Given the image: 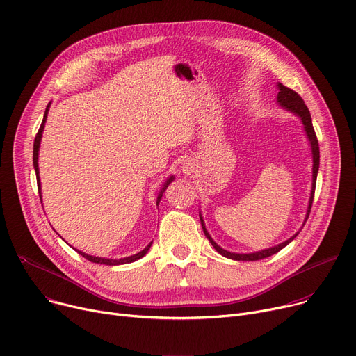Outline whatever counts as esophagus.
Masks as SVG:
<instances>
[{
    "label": "esophagus",
    "instance_id": "obj_1",
    "mask_svg": "<svg viewBox=\"0 0 356 356\" xmlns=\"http://www.w3.org/2000/svg\"><path fill=\"white\" fill-rule=\"evenodd\" d=\"M186 169H187V168H186ZM184 172H186V170H184Z\"/></svg>",
    "mask_w": 356,
    "mask_h": 356
}]
</instances>
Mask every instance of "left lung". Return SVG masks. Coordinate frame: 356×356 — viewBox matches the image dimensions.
<instances>
[{"instance_id":"1","label":"left lung","mask_w":356,"mask_h":356,"mask_svg":"<svg viewBox=\"0 0 356 356\" xmlns=\"http://www.w3.org/2000/svg\"><path fill=\"white\" fill-rule=\"evenodd\" d=\"M277 87H279V92H277V103L283 107L286 108L289 111H292L293 114H296L298 117H300V120L303 123V127H305V131H306V136L307 138H309L311 141V149H312V159H314V165H312V192H311V197H309V206H307V213H306V218H305V222L307 220V218H309V213H311V209H312V203H314V195H315V186H316V177H318V170H319V145H318V138H316V134H315V130H314V124H312V118H311V113L309 110H307L305 102L302 100V97L299 96V94L293 90H291L289 87L283 86L282 83H277ZM200 216V222H202V227H203V232H204V236L209 239V242L211 243V246L216 249V252H219L222 256L225 257H229V259H233V260H260V259H265V257H269L275 253H277L279 250H282L285 246H288L296 236L299 234L295 233L291 239L285 241L280 245H276L273 248H269V249H264V250H259V252H254V253H232V252H227L225 249H222L215 241H213L210 238L209 232L206 230V226H204V222L202 219V215L199 213ZM305 225V223H303Z\"/></svg>"}]
</instances>
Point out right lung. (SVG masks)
Masks as SVG:
<instances>
[{
	"instance_id": "obj_1",
	"label": "right lung",
	"mask_w": 356,
	"mask_h": 356,
	"mask_svg": "<svg viewBox=\"0 0 356 356\" xmlns=\"http://www.w3.org/2000/svg\"><path fill=\"white\" fill-rule=\"evenodd\" d=\"M50 104L51 103H49V106H47V108H45V113H44V118H42V123H41V126H40V129H38V133H37V136H35V138H34V150H33V164H34V169H35V175H37V186H38V193H40V199H41V186H40V177H38V150H40V143H41V136H42V130H44V124H45V120H47V114H49V108H50ZM173 176H170L169 179H168V181H165L164 184H163V187H161V191H160V193H159V196H157V202H156V204L159 206V203H160V200H161V196H163V193H164V191H165V187H168L172 181H173ZM152 243L153 242H150L143 250L141 252H138V253H136V254H133V256H129V257H123V259H106V257H97V256H90V254H87V253H84V252H81V250H77L81 256H84L87 260H90V262H92V264H103V265H110V266H113V265H123V264H131V262H134V260H137V259H140V257H143L147 252H149V249H150V246H152Z\"/></svg>"
}]
</instances>
